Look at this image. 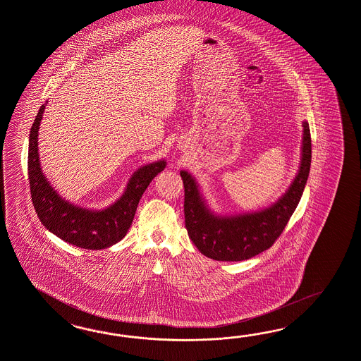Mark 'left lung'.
<instances>
[{
    "label": "left lung",
    "mask_w": 361,
    "mask_h": 361,
    "mask_svg": "<svg viewBox=\"0 0 361 361\" xmlns=\"http://www.w3.org/2000/svg\"><path fill=\"white\" fill-rule=\"evenodd\" d=\"M312 161L308 121L302 123L299 171L286 193L270 206L235 215L215 214L200 184L188 171H180L185 188V227L194 245L215 261H244L259 255L281 236L307 185Z\"/></svg>",
    "instance_id": "obj_1"
}]
</instances>
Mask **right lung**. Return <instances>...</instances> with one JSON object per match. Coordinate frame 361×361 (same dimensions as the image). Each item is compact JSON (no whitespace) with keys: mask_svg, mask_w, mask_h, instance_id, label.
Returning a JSON list of instances; mask_svg holds the SVG:
<instances>
[{"mask_svg":"<svg viewBox=\"0 0 361 361\" xmlns=\"http://www.w3.org/2000/svg\"><path fill=\"white\" fill-rule=\"evenodd\" d=\"M47 103L40 106L28 140V180L37 216L45 228L71 245L92 250L115 245L130 228L142 194L167 161L161 159L138 168L121 197L106 209L94 210L69 202L54 190L42 171L37 137Z\"/></svg>","mask_w":361,"mask_h":361,"instance_id":"1","label":"right lung"}]
</instances>
